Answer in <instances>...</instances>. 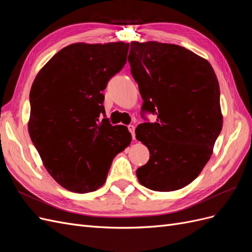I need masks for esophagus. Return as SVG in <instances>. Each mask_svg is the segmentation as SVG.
Wrapping results in <instances>:
<instances>
[{"instance_id": "34e87169", "label": "esophagus", "mask_w": 252, "mask_h": 252, "mask_svg": "<svg viewBox=\"0 0 252 252\" xmlns=\"http://www.w3.org/2000/svg\"><path fill=\"white\" fill-rule=\"evenodd\" d=\"M128 129H129V131H130V133L132 135V139L135 140V127L133 125H129Z\"/></svg>"}]
</instances>
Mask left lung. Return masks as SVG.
<instances>
[{
  "instance_id": "left-lung-1",
  "label": "left lung",
  "mask_w": 252,
  "mask_h": 252,
  "mask_svg": "<svg viewBox=\"0 0 252 252\" xmlns=\"http://www.w3.org/2000/svg\"><path fill=\"white\" fill-rule=\"evenodd\" d=\"M128 62L143 98L142 110L157 114L135 138L151 155L136 170L139 182L168 192L197 178L223 127L220 85L207 60L179 45L130 43Z\"/></svg>"
}]
</instances>
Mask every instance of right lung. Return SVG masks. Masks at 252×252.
<instances>
[{
    "mask_svg": "<svg viewBox=\"0 0 252 252\" xmlns=\"http://www.w3.org/2000/svg\"><path fill=\"white\" fill-rule=\"evenodd\" d=\"M129 43H74L45 64L30 89L28 132L55 181L75 193L95 191L112 159L131 143L123 125L111 126L102 91L126 63Z\"/></svg>",
    "mask_w": 252,
    "mask_h": 252,
    "instance_id": "1",
    "label": "right lung"
}]
</instances>
